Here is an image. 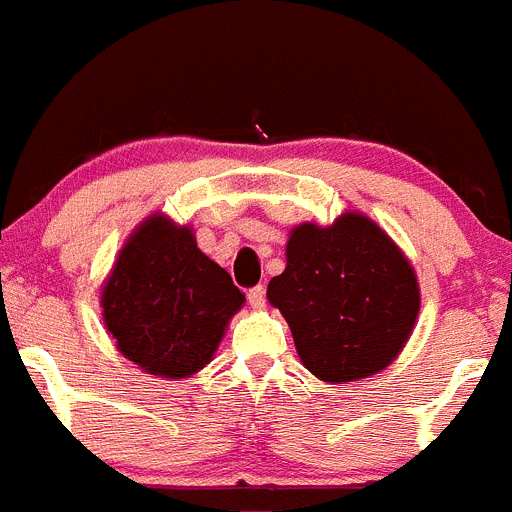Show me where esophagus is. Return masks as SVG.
<instances>
[{
  "mask_svg": "<svg viewBox=\"0 0 512 512\" xmlns=\"http://www.w3.org/2000/svg\"><path fill=\"white\" fill-rule=\"evenodd\" d=\"M246 299H248V304L253 306V309H261V306L266 304V289H264V286H253V289H248Z\"/></svg>",
  "mask_w": 512,
  "mask_h": 512,
  "instance_id": "esophagus-1",
  "label": "esophagus"
}]
</instances>
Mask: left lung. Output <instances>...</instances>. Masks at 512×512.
<instances>
[{"mask_svg": "<svg viewBox=\"0 0 512 512\" xmlns=\"http://www.w3.org/2000/svg\"><path fill=\"white\" fill-rule=\"evenodd\" d=\"M266 294L289 321L304 367L339 384L392 364L420 311L410 261L362 213H344L329 228L296 226L284 274Z\"/></svg>", "mask_w": 512, "mask_h": 512, "instance_id": "8db88e82", "label": "left lung"}]
</instances>
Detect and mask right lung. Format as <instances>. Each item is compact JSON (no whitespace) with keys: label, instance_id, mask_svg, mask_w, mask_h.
Masks as SVG:
<instances>
[{"label":"right lung","instance_id":"right-lung-1","mask_svg":"<svg viewBox=\"0 0 512 512\" xmlns=\"http://www.w3.org/2000/svg\"><path fill=\"white\" fill-rule=\"evenodd\" d=\"M246 296L196 246L191 228L150 216L123 246L102 289L118 349L145 372L183 379L211 362Z\"/></svg>","mask_w":512,"mask_h":512}]
</instances>
